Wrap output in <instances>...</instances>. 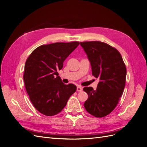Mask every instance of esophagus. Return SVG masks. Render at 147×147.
<instances>
[{
	"label": "esophagus",
	"instance_id": "34e87169",
	"mask_svg": "<svg viewBox=\"0 0 147 147\" xmlns=\"http://www.w3.org/2000/svg\"><path fill=\"white\" fill-rule=\"evenodd\" d=\"M83 90V88L81 86H78L77 88V91H82Z\"/></svg>",
	"mask_w": 147,
	"mask_h": 147
}]
</instances>
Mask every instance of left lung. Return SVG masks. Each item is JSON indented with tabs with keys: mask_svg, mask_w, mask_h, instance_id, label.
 <instances>
[{
	"mask_svg": "<svg viewBox=\"0 0 147 147\" xmlns=\"http://www.w3.org/2000/svg\"><path fill=\"white\" fill-rule=\"evenodd\" d=\"M90 62L92 74L99 78L96 90L84 87L88 95L84 104L87 112L97 118L110 113L116 107L126 83V68L119 51L104 42H80Z\"/></svg>",
	"mask_w": 147,
	"mask_h": 147,
	"instance_id": "8db88e82",
	"label": "left lung"
}]
</instances>
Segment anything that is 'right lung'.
Segmentation results:
<instances>
[{
	"mask_svg": "<svg viewBox=\"0 0 147 147\" xmlns=\"http://www.w3.org/2000/svg\"><path fill=\"white\" fill-rule=\"evenodd\" d=\"M79 44L59 42L40 46L26 61L23 79L26 91L34 107L46 116L61 112L77 90L74 84L62 82L57 70Z\"/></svg>",
	"mask_w": 147,
	"mask_h": 147,
	"instance_id": "right-lung-1",
	"label": "right lung"
}]
</instances>
